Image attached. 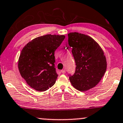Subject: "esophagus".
Here are the masks:
<instances>
[{
    "mask_svg": "<svg viewBox=\"0 0 123 123\" xmlns=\"http://www.w3.org/2000/svg\"><path fill=\"white\" fill-rule=\"evenodd\" d=\"M61 72L62 74H65V73H66V70H65V69L63 70H62L61 71Z\"/></svg>",
    "mask_w": 123,
    "mask_h": 123,
    "instance_id": "34e87169",
    "label": "esophagus"
}]
</instances>
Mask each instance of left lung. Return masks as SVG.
Returning a JSON list of instances; mask_svg holds the SVG:
<instances>
[{
  "label": "left lung",
  "instance_id": "1",
  "mask_svg": "<svg viewBox=\"0 0 123 123\" xmlns=\"http://www.w3.org/2000/svg\"><path fill=\"white\" fill-rule=\"evenodd\" d=\"M68 37L76 64L75 73L69 77L70 81L79 91H87L96 86L105 75L106 58L97 42L89 36L71 32Z\"/></svg>",
  "mask_w": 123,
  "mask_h": 123
}]
</instances>
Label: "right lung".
Instances as JSON below:
<instances>
[{"label":"right lung","mask_w":123,"mask_h":123,"mask_svg":"<svg viewBox=\"0 0 123 123\" xmlns=\"http://www.w3.org/2000/svg\"><path fill=\"white\" fill-rule=\"evenodd\" d=\"M65 38L64 35L42 36L23 48L18 58V70L31 87L45 91L54 85L58 77L54 66V52Z\"/></svg>","instance_id":"add662e5"}]
</instances>
